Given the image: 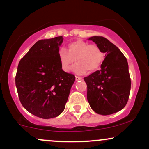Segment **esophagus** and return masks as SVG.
Segmentation results:
<instances>
[{
  "label": "esophagus",
  "instance_id": "esophagus-1",
  "mask_svg": "<svg viewBox=\"0 0 149 149\" xmlns=\"http://www.w3.org/2000/svg\"><path fill=\"white\" fill-rule=\"evenodd\" d=\"M75 79H76V81H79V80H81V79H82V78H81V77H78V76H76V77H75Z\"/></svg>",
  "mask_w": 149,
  "mask_h": 149
}]
</instances>
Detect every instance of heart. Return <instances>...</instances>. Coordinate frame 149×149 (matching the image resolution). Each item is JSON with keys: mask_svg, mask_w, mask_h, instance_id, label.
Masks as SVG:
<instances>
[{"mask_svg": "<svg viewBox=\"0 0 149 149\" xmlns=\"http://www.w3.org/2000/svg\"><path fill=\"white\" fill-rule=\"evenodd\" d=\"M58 55L61 69L64 72H69L75 60L77 63L72 70L78 74H84L87 70L89 72L96 71L100 69L103 61L101 48L80 39L68 43L67 50L60 48Z\"/></svg>", "mask_w": 149, "mask_h": 149, "instance_id": "obj_1", "label": "heart"}]
</instances>
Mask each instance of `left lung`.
<instances>
[{
	"label": "left lung",
	"mask_w": 149,
	"mask_h": 149,
	"mask_svg": "<svg viewBox=\"0 0 149 149\" xmlns=\"http://www.w3.org/2000/svg\"><path fill=\"white\" fill-rule=\"evenodd\" d=\"M106 53L101 70L84 78L91 109L103 115L121 111L127 103L131 88L128 63L120 50L103 36L88 38Z\"/></svg>",
	"instance_id": "obj_1"
}]
</instances>
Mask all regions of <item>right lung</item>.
<instances>
[{
    "label": "right lung",
    "instance_id": "right-lung-1",
    "mask_svg": "<svg viewBox=\"0 0 149 149\" xmlns=\"http://www.w3.org/2000/svg\"><path fill=\"white\" fill-rule=\"evenodd\" d=\"M63 36L39 40L19 61L15 76L18 96L30 113L43 119L64 111L74 74L61 69L58 50Z\"/></svg>",
    "mask_w": 149,
    "mask_h": 149
}]
</instances>
